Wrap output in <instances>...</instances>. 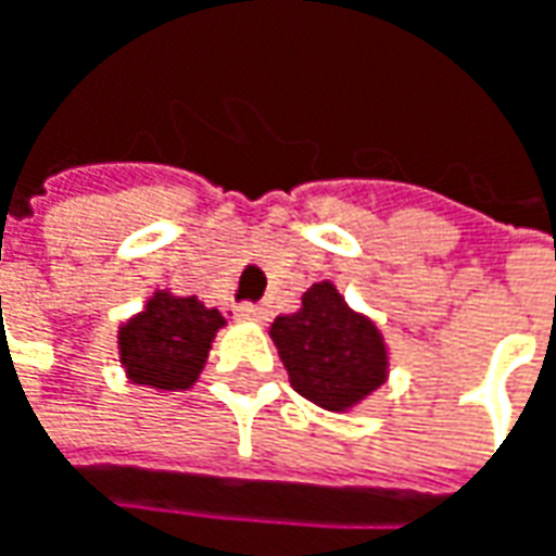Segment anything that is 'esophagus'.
<instances>
[{"label":"esophagus","mask_w":556,"mask_h":556,"mask_svg":"<svg viewBox=\"0 0 556 556\" xmlns=\"http://www.w3.org/2000/svg\"><path fill=\"white\" fill-rule=\"evenodd\" d=\"M239 320H252V324H267L270 320V307L267 304H239Z\"/></svg>","instance_id":"1"}]
</instances>
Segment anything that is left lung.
<instances>
[{"instance_id": "left-lung-1", "label": "left lung", "mask_w": 556, "mask_h": 556, "mask_svg": "<svg viewBox=\"0 0 556 556\" xmlns=\"http://www.w3.org/2000/svg\"><path fill=\"white\" fill-rule=\"evenodd\" d=\"M270 339L292 389L329 414H351L389 379L382 329L354 311L332 279L314 282L299 311L279 314Z\"/></svg>"}]
</instances>
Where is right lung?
<instances>
[{"label":"right lung","instance_id":"1","mask_svg":"<svg viewBox=\"0 0 556 556\" xmlns=\"http://www.w3.org/2000/svg\"><path fill=\"white\" fill-rule=\"evenodd\" d=\"M224 326L227 317L199 295L155 289L142 311L117 326L124 376L155 392H186L199 382L214 336Z\"/></svg>","mask_w":556,"mask_h":556}]
</instances>
